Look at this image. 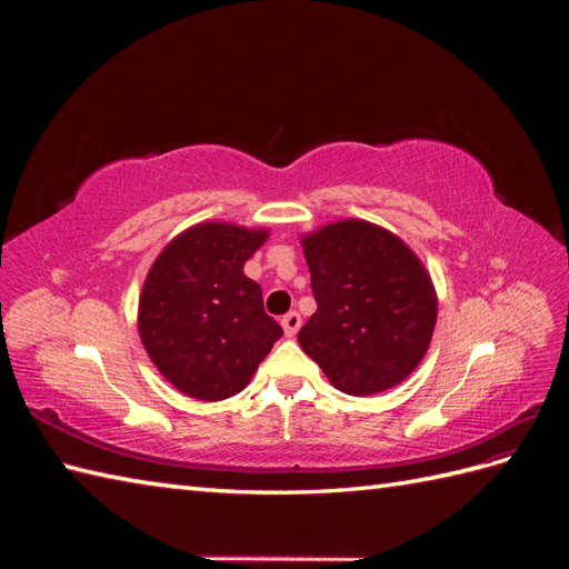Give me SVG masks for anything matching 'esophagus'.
Segmentation results:
<instances>
[{
    "label": "esophagus",
    "mask_w": 569,
    "mask_h": 569,
    "mask_svg": "<svg viewBox=\"0 0 569 569\" xmlns=\"http://www.w3.org/2000/svg\"><path fill=\"white\" fill-rule=\"evenodd\" d=\"M301 327V316L297 311H289L287 316H282V330L287 337H295Z\"/></svg>",
    "instance_id": "esophagus-1"
}]
</instances>
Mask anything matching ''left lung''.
<instances>
[{"mask_svg": "<svg viewBox=\"0 0 569 569\" xmlns=\"http://www.w3.org/2000/svg\"><path fill=\"white\" fill-rule=\"evenodd\" d=\"M301 244L318 303L299 332L301 349L343 393L403 382L437 322L435 287L418 256L366 220L332 222Z\"/></svg>", "mask_w": 569, "mask_h": 569, "instance_id": "8db88e82", "label": "left lung"}]
</instances>
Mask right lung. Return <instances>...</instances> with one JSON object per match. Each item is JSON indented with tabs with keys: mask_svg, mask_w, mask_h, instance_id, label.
Returning a JSON list of instances; mask_svg holds the SVG:
<instances>
[{
	"mask_svg": "<svg viewBox=\"0 0 569 569\" xmlns=\"http://www.w3.org/2000/svg\"><path fill=\"white\" fill-rule=\"evenodd\" d=\"M266 230L203 222L170 242L151 266L140 299V337L166 380L201 401L242 391L282 327L244 261Z\"/></svg>",
	"mask_w": 569,
	"mask_h": 569,
	"instance_id": "add662e5",
	"label": "right lung"
}]
</instances>
